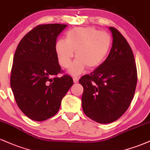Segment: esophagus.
<instances>
[{
    "instance_id": "esophagus-1",
    "label": "esophagus",
    "mask_w": 150,
    "mask_h": 150,
    "mask_svg": "<svg viewBox=\"0 0 150 150\" xmlns=\"http://www.w3.org/2000/svg\"><path fill=\"white\" fill-rule=\"evenodd\" d=\"M73 80H74V83H78V81H79V78L76 76H74L73 78Z\"/></svg>"
}]
</instances>
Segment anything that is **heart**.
<instances>
[{"label": "heart", "instance_id": "1", "mask_svg": "<svg viewBox=\"0 0 150 150\" xmlns=\"http://www.w3.org/2000/svg\"><path fill=\"white\" fill-rule=\"evenodd\" d=\"M112 37L108 33L100 31L93 27H77L66 34V40H58L55 43V52L59 63L67 68L74 56L69 73L78 76L85 69H95L105 61L112 46Z\"/></svg>", "mask_w": 150, "mask_h": 150}]
</instances>
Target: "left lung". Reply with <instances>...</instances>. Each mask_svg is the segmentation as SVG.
<instances>
[{
    "label": "left lung",
    "instance_id": "left-lung-1",
    "mask_svg": "<svg viewBox=\"0 0 150 150\" xmlns=\"http://www.w3.org/2000/svg\"><path fill=\"white\" fill-rule=\"evenodd\" d=\"M110 30L113 42L108 57L79 81L83 87V112L100 124L113 122L126 112L137 85V69L131 47L117 29L110 26Z\"/></svg>",
    "mask_w": 150,
    "mask_h": 150
}]
</instances>
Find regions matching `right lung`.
Masks as SVG:
<instances>
[{"label": "right lung", "instance_id": "1", "mask_svg": "<svg viewBox=\"0 0 150 150\" xmlns=\"http://www.w3.org/2000/svg\"><path fill=\"white\" fill-rule=\"evenodd\" d=\"M66 24H40L22 38L16 49L10 86L19 108L33 121L53 117L73 85V79L62 73L55 52L58 35Z\"/></svg>", "mask_w": 150, "mask_h": 150}]
</instances>
